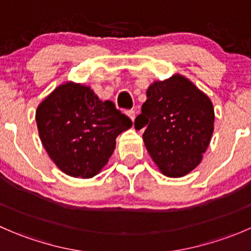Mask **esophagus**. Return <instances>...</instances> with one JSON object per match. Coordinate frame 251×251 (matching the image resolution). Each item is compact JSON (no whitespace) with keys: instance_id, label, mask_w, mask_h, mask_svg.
<instances>
[{"instance_id":"obj_1","label":"esophagus","mask_w":251,"mask_h":251,"mask_svg":"<svg viewBox=\"0 0 251 251\" xmlns=\"http://www.w3.org/2000/svg\"><path fill=\"white\" fill-rule=\"evenodd\" d=\"M126 115H127L128 118L131 119V120L135 121V119H136V113H135V110H127V111H126Z\"/></svg>"}]
</instances>
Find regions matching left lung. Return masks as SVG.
Listing matches in <instances>:
<instances>
[{"instance_id":"1","label":"left lung","mask_w":251,"mask_h":251,"mask_svg":"<svg viewBox=\"0 0 251 251\" xmlns=\"http://www.w3.org/2000/svg\"><path fill=\"white\" fill-rule=\"evenodd\" d=\"M214 107L188 78L174 75L147 90L135 127H147L143 141L159 170L182 177L201 164L214 132Z\"/></svg>"}]
</instances>
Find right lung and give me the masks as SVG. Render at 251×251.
I'll return each instance as SVG.
<instances>
[{
    "instance_id": "obj_1",
    "label": "right lung",
    "mask_w": 251,
    "mask_h": 251,
    "mask_svg": "<svg viewBox=\"0 0 251 251\" xmlns=\"http://www.w3.org/2000/svg\"><path fill=\"white\" fill-rule=\"evenodd\" d=\"M42 144L64 174L90 178L108 163L115 140L132 121L87 86L60 85L37 107Z\"/></svg>"
}]
</instances>
